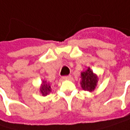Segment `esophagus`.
<instances>
[{"label": "esophagus", "instance_id": "esophagus-1", "mask_svg": "<svg viewBox=\"0 0 130 130\" xmlns=\"http://www.w3.org/2000/svg\"><path fill=\"white\" fill-rule=\"evenodd\" d=\"M71 75L62 76V79H64V80H69V79H71Z\"/></svg>", "mask_w": 130, "mask_h": 130}]
</instances>
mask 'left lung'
<instances>
[{"label":"left lung","mask_w":130,"mask_h":130,"mask_svg":"<svg viewBox=\"0 0 130 130\" xmlns=\"http://www.w3.org/2000/svg\"><path fill=\"white\" fill-rule=\"evenodd\" d=\"M99 81V76L97 74L93 73V70L88 67V69L85 71L81 72V87L84 90L88 92L94 91Z\"/></svg>","instance_id":"8db88e82"}]
</instances>
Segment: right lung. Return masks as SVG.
Masks as SVG:
<instances>
[{"label": "right lung", "instance_id": "right-lung-1", "mask_svg": "<svg viewBox=\"0 0 130 130\" xmlns=\"http://www.w3.org/2000/svg\"><path fill=\"white\" fill-rule=\"evenodd\" d=\"M40 92L42 95L45 96L48 94H49L51 92V85L48 82H47L46 80L42 81V84L40 85Z\"/></svg>", "mask_w": 130, "mask_h": 130}]
</instances>
